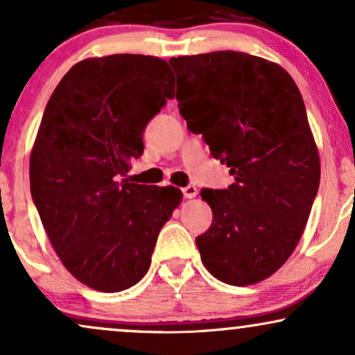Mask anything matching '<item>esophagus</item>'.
I'll return each instance as SVG.
<instances>
[{"mask_svg":"<svg viewBox=\"0 0 355 355\" xmlns=\"http://www.w3.org/2000/svg\"><path fill=\"white\" fill-rule=\"evenodd\" d=\"M182 196H184L186 199H194L196 196H198V189H196V186H186L182 187Z\"/></svg>","mask_w":355,"mask_h":355,"instance_id":"34e87169","label":"esophagus"}]
</instances>
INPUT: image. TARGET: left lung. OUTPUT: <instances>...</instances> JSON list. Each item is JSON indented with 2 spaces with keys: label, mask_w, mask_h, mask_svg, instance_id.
Returning a JSON list of instances; mask_svg holds the SVG:
<instances>
[{
  "label": "left lung",
  "mask_w": 355,
  "mask_h": 355,
  "mask_svg": "<svg viewBox=\"0 0 355 355\" xmlns=\"http://www.w3.org/2000/svg\"><path fill=\"white\" fill-rule=\"evenodd\" d=\"M179 113L230 168L229 189H202L212 225L196 239L209 273L234 286L290 258L318 194L321 163L303 97L282 65L235 51L171 57Z\"/></svg>",
  "instance_id": "8db88e82"
}]
</instances>
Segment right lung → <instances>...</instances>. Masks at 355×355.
Here are the masks:
<instances>
[{"instance_id": "obj_1", "label": "right lung", "mask_w": 355, "mask_h": 355, "mask_svg": "<svg viewBox=\"0 0 355 355\" xmlns=\"http://www.w3.org/2000/svg\"><path fill=\"white\" fill-rule=\"evenodd\" d=\"M168 98L174 73L166 60L113 54L73 65L44 110L31 196L62 265L97 291L128 290L146 275L161 227L182 200L174 186L118 181Z\"/></svg>"}]
</instances>
